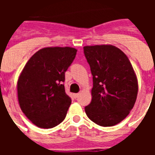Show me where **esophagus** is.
<instances>
[{
	"mask_svg": "<svg viewBox=\"0 0 155 155\" xmlns=\"http://www.w3.org/2000/svg\"><path fill=\"white\" fill-rule=\"evenodd\" d=\"M79 93H75V94H73V96H74V97H75V98H77L78 97H79Z\"/></svg>",
	"mask_w": 155,
	"mask_h": 155,
	"instance_id": "obj_1",
	"label": "esophagus"
}]
</instances>
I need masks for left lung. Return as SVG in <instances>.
<instances>
[{"label": "left lung", "instance_id": "8db88e82", "mask_svg": "<svg viewBox=\"0 0 155 155\" xmlns=\"http://www.w3.org/2000/svg\"><path fill=\"white\" fill-rule=\"evenodd\" d=\"M93 80L92 101L85 107L90 120L108 127L122 121L134 106L137 78L124 52L113 45L84 47Z\"/></svg>", "mask_w": 155, "mask_h": 155}]
</instances>
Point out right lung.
<instances>
[{
  "label": "right lung",
  "mask_w": 155,
  "mask_h": 155,
  "mask_svg": "<svg viewBox=\"0 0 155 155\" xmlns=\"http://www.w3.org/2000/svg\"><path fill=\"white\" fill-rule=\"evenodd\" d=\"M76 52L73 47H45L34 54L21 71L17 83L18 103L38 127L51 129L65 119L71 100L63 82Z\"/></svg>",
  "instance_id": "obj_1"
}]
</instances>
